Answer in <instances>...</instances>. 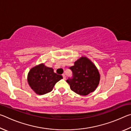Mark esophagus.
Listing matches in <instances>:
<instances>
[{
    "label": "esophagus",
    "mask_w": 131,
    "mask_h": 131,
    "mask_svg": "<svg viewBox=\"0 0 131 131\" xmlns=\"http://www.w3.org/2000/svg\"><path fill=\"white\" fill-rule=\"evenodd\" d=\"M62 76H63V79L64 80H65V79H66V76H65V74H62Z\"/></svg>",
    "instance_id": "esophagus-1"
}]
</instances>
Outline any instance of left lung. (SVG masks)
I'll list each match as a JSON object with an SVG mask.
<instances>
[{"label": "left lung", "mask_w": 131, "mask_h": 131, "mask_svg": "<svg viewBox=\"0 0 131 131\" xmlns=\"http://www.w3.org/2000/svg\"><path fill=\"white\" fill-rule=\"evenodd\" d=\"M74 64L70 68L73 77L66 80L70 89L82 96L94 92L98 86L101 79L96 66L89 58L84 56L75 61Z\"/></svg>", "instance_id": "1"}]
</instances>
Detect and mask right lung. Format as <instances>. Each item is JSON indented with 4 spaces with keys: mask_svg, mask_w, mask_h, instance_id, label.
<instances>
[{
    "mask_svg": "<svg viewBox=\"0 0 131 131\" xmlns=\"http://www.w3.org/2000/svg\"><path fill=\"white\" fill-rule=\"evenodd\" d=\"M62 79L63 77L54 73L52 68L42 63L30 69L27 80L31 89L41 95L51 91L55 84Z\"/></svg>",
    "mask_w": 131,
    "mask_h": 131,
    "instance_id": "obj_1",
    "label": "right lung"
}]
</instances>
